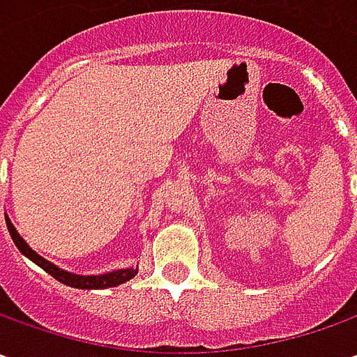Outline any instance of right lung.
I'll list each match as a JSON object with an SVG mask.
<instances>
[{"instance_id": "add662e5", "label": "right lung", "mask_w": 357, "mask_h": 357, "mask_svg": "<svg viewBox=\"0 0 357 357\" xmlns=\"http://www.w3.org/2000/svg\"><path fill=\"white\" fill-rule=\"evenodd\" d=\"M6 222L7 230H9L11 238L15 242V246L20 248V252L25 254L29 260H33L37 266L43 268L47 274H51V276L55 278V280L63 282V284H67V286H71V288H81V290H103V288H113V286H119V284H123V282L130 280V278L137 274V270H132V268H127V270H115V272L101 274V276H79V274H71V272L59 270L55 264L47 262L45 258H41L39 254L33 252V250L27 246V242L21 238L20 234H17V230H15L13 225L9 222V218H6Z\"/></svg>"}]
</instances>
